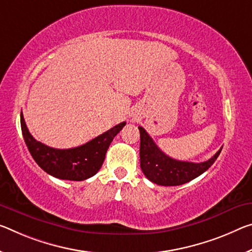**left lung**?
Here are the masks:
<instances>
[{"label": "left lung", "mask_w": 252, "mask_h": 252, "mask_svg": "<svg viewBox=\"0 0 252 252\" xmlns=\"http://www.w3.org/2000/svg\"><path fill=\"white\" fill-rule=\"evenodd\" d=\"M138 127L140 131V167L145 176L157 185L178 186L189 183L209 169L222 150L221 148L204 162L176 160L163 154L142 126Z\"/></svg>", "instance_id": "1"}]
</instances>
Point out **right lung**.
<instances>
[{
  "mask_svg": "<svg viewBox=\"0 0 252 252\" xmlns=\"http://www.w3.org/2000/svg\"><path fill=\"white\" fill-rule=\"evenodd\" d=\"M125 126L126 122L119 123L85 145L70 149H55L35 140L28 130L21 113L23 139L34 161L47 174L66 181L81 182L94 176L102 167L113 138Z\"/></svg>",
  "mask_w": 252,
  "mask_h": 252,
  "instance_id": "obj_1",
  "label": "right lung"
}]
</instances>
